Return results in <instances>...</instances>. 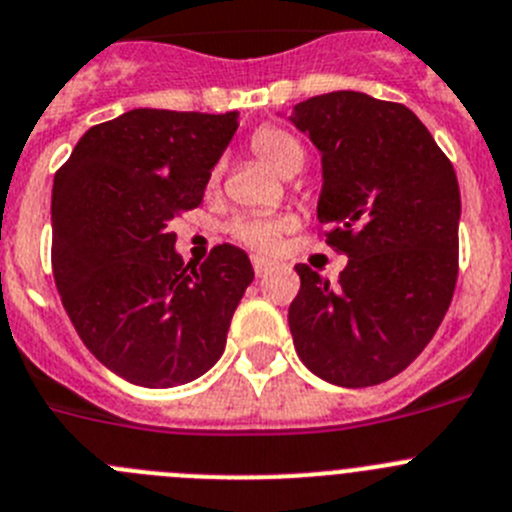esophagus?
Here are the masks:
<instances>
[{
  "label": "esophagus",
  "instance_id": "1",
  "mask_svg": "<svg viewBox=\"0 0 512 512\" xmlns=\"http://www.w3.org/2000/svg\"><path fill=\"white\" fill-rule=\"evenodd\" d=\"M252 270H255L257 278H265L267 272L272 270V262L265 260V257H252Z\"/></svg>",
  "mask_w": 512,
  "mask_h": 512
}]
</instances>
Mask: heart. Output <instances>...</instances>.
<instances>
[{"label":"heart","instance_id":"heart-1","mask_svg":"<svg viewBox=\"0 0 512 512\" xmlns=\"http://www.w3.org/2000/svg\"><path fill=\"white\" fill-rule=\"evenodd\" d=\"M252 151H255L257 159L265 166H270L272 171H278L283 176H293L303 169L305 151L300 146L298 138L293 133H288L280 126H262L257 128L255 136L250 141ZM222 179V164H217L209 174V189L219 184ZM288 229V222L283 219H267V217H242L229 227L232 240H237L240 245L250 247L257 252H272L280 245V237Z\"/></svg>","mask_w":512,"mask_h":512}]
</instances>
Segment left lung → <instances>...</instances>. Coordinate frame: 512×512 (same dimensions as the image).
I'll return each mask as SVG.
<instances>
[{
  "instance_id": "obj_1",
  "label": "left lung",
  "mask_w": 512,
  "mask_h": 512,
  "mask_svg": "<svg viewBox=\"0 0 512 512\" xmlns=\"http://www.w3.org/2000/svg\"><path fill=\"white\" fill-rule=\"evenodd\" d=\"M290 121L323 154L321 237L348 255L338 283L295 265V351L331 384L376 386L412 364L450 308L460 184L407 105L336 90L295 105Z\"/></svg>"
}]
</instances>
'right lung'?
Segmentation results:
<instances>
[{"label":"right lung","mask_w":512,"mask_h":512,"mask_svg":"<svg viewBox=\"0 0 512 512\" xmlns=\"http://www.w3.org/2000/svg\"><path fill=\"white\" fill-rule=\"evenodd\" d=\"M240 113L136 108L90 128L52 184V275L88 351L113 374L169 389L217 364L252 283L217 245L202 265L174 252L171 222L197 209Z\"/></svg>","instance_id":"1"}]
</instances>
